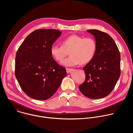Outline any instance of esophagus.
<instances>
[{
    "instance_id": "obj_1",
    "label": "esophagus",
    "mask_w": 133,
    "mask_h": 133,
    "mask_svg": "<svg viewBox=\"0 0 133 133\" xmlns=\"http://www.w3.org/2000/svg\"><path fill=\"white\" fill-rule=\"evenodd\" d=\"M73 70L72 68H66V71L67 73H69L71 71H72Z\"/></svg>"
}]
</instances>
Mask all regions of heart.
I'll use <instances>...</instances> for the list:
<instances>
[{
  "mask_svg": "<svg viewBox=\"0 0 133 133\" xmlns=\"http://www.w3.org/2000/svg\"><path fill=\"white\" fill-rule=\"evenodd\" d=\"M97 49L96 41L92 37L72 35L62 42V46L53 45L50 48V53L55 59L62 63L68 52L70 55L64 64L71 66L79 64H86L94 58Z\"/></svg>",
  "mask_w": 133,
  "mask_h": 133,
  "instance_id": "b5f03b06",
  "label": "heart"
}]
</instances>
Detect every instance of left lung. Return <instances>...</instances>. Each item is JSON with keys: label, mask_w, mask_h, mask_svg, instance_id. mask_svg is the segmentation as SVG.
I'll use <instances>...</instances> for the list:
<instances>
[{"label": "left lung", "mask_w": 133, "mask_h": 133, "mask_svg": "<svg viewBox=\"0 0 133 133\" xmlns=\"http://www.w3.org/2000/svg\"><path fill=\"white\" fill-rule=\"evenodd\" d=\"M87 31L95 38L97 49L93 59L83 68L86 78L79 89L89 98L100 99L112 91L120 77L121 55L108 34L97 29Z\"/></svg>", "instance_id": "8db88e82"}]
</instances>
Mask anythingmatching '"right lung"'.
I'll return each instance as SVG.
<instances>
[{
    "label": "right lung",
    "instance_id": "obj_1",
    "mask_svg": "<svg viewBox=\"0 0 133 133\" xmlns=\"http://www.w3.org/2000/svg\"><path fill=\"white\" fill-rule=\"evenodd\" d=\"M56 29H37L30 33L17 50L16 77L29 97L40 101L50 98L66 76V68L53 58L50 48L61 35Z\"/></svg>",
    "mask_w": 133,
    "mask_h": 133
}]
</instances>
